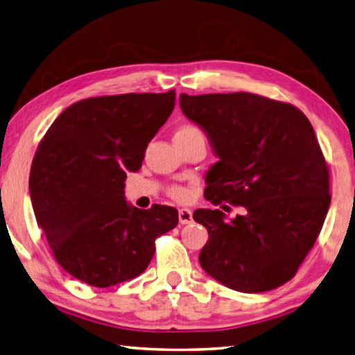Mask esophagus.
Instances as JSON below:
<instances>
[{"label": "esophagus", "instance_id": "1", "mask_svg": "<svg viewBox=\"0 0 355 355\" xmlns=\"http://www.w3.org/2000/svg\"><path fill=\"white\" fill-rule=\"evenodd\" d=\"M178 220L182 225H189L192 221V212L189 209H186V207H183V209L178 211Z\"/></svg>", "mask_w": 355, "mask_h": 355}]
</instances>
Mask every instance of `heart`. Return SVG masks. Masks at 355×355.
Returning <instances> with one entry per match:
<instances>
[{
  "instance_id": "heart-1",
  "label": "heart",
  "mask_w": 355,
  "mask_h": 355,
  "mask_svg": "<svg viewBox=\"0 0 355 355\" xmlns=\"http://www.w3.org/2000/svg\"><path fill=\"white\" fill-rule=\"evenodd\" d=\"M189 132H200L197 128H193V126H183L182 129H180L177 134H189ZM171 196L173 197V198H177V200H186L187 198V196H189V192H187L184 187H172L171 189Z\"/></svg>"
}]
</instances>
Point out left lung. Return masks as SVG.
I'll use <instances>...</instances> for the list:
<instances>
[{
    "instance_id": "8db88e82",
    "label": "left lung",
    "mask_w": 355,
    "mask_h": 355,
    "mask_svg": "<svg viewBox=\"0 0 355 355\" xmlns=\"http://www.w3.org/2000/svg\"><path fill=\"white\" fill-rule=\"evenodd\" d=\"M180 107L218 158L206 173L207 200L245 209L229 221L218 209L193 212L209 234L201 268L239 293L282 286L314 246L331 203L312 124L293 104L248 92L182 94Z\"/></svg>"
}]
</instances>
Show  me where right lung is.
<instances>
[{"label": "right lung", "mask_w": 355, "mask_h": 355, "mask_svg": "<svg viewBox=\"0 0 355 355\" xmlns=\"http://www.w3.org/2000/svg\"><path fill=\"white\" fill-rule=\"evenodd\" d=\"M175 106V90L76 101L49 128L33 157L29 189L38 225L60 266L90 286L140 275L155 239L178 223L175 207L138 209L124 197L128 172Z\"/></svg>", "instance_id": "add662e5"}]
</instances>
